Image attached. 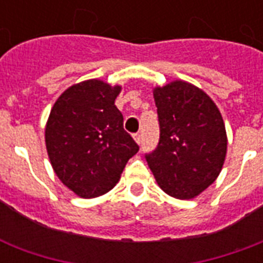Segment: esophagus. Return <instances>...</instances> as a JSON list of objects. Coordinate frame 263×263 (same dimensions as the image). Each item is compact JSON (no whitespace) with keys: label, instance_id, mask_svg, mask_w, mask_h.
<instances>
[{"label":"esophagus","instance_id":"obj_1","mask_svg":"<svg viewBox=\"0 0 263 263\" xmlns=\"http://www.w3.org/2000/svg\"><path fill=\"white\" fill-rule=\"evenodd\" d=\"M134 139H135L136 143L140 144V142H142V135H140V134H135V135H134Z\"/></svg>","mask_w":263,"mask_h":263}]
</instances>
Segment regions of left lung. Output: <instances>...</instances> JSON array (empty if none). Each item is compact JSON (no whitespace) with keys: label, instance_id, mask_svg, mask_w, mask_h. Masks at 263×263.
Returning a JSON list of instances; mask_svg holds the SVG:
<instances>
[{"label":"left lung","instance_id":"left-lung-1","mask_svg":"<svg viewBox=\"0 0 263 263\" xmlns=\"http://www.w3.org/2000/svg\"><path fill=\"white\" fill-rule=\"evenodd\" d=\"M153 94L160 142L146 161L162 191L192 199L214 183L224 165L228 140L222 116L206 92L183 80Z\"/></svg>","mask_w":263,"mask_h":263}]
</instances>
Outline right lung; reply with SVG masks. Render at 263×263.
<instances>
[{"label":"right lung","mask_w":263,"mask_h":263,"mask_svg":"<svg viewBox=\"0 0 263 263\" xmlns=\"http://www.w3.org/2000/svg\"><path fill=\"white\" fill-rule=\"evenodd\" d=\"M121 87L91 79L55 101L46 129L47 154L59 179L80 198L106 194L139 146L124 129L115 105Z\"/></svg>","instance_id":"right-lung-1"}]
</instances>
